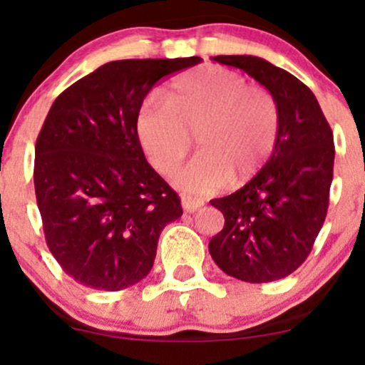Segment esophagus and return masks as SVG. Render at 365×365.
Returning <instances> with one entry per match:
<instances>
[{
    "label": "esophagus",
    "instance_id": "34e87169",
    "mask_svg": "<svg viewBox=\"0 0 365 365\" xmlns=\"http://www.w3.org/2000/svg\"><path fill=\"white\" fill-rule=\"evenodd\" d=\"M202 206H204L202 199H190V197H183L182 199V207H183V211H187V212H194Z\"/></svg>",
    "mask_w": 365,
    "mask_h": 365
}]
</instances>
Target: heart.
Returning a JSON list of instances; mask_svg holds the SVG:
<instances>
[{
	"instance_id": "b5f03b06",
	"label": "heart",
	"mask_w": 365,
	"mask_h": 365,
	"mask_svg": "<svg viewBox=\"0 0 365 365\" xmlns=\"http://www.w3.org/2000/svg\"><path fill=\"white\" fill-rule=\"evenodd\" d=\"M166 101L145 99L135 118L137 137L150 165L170 175L192 148L200 153L175 177V187L204 197L232 180L252 178L273 153L279 130L278 103L269 91L249 86L245 77L207 65L178 75Z\"/></svg>"
}]
</instances>
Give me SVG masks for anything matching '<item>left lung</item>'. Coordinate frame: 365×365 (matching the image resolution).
<instances>
[{
    "instance_id": "obj_1",
    "label": "left lung",
    "mask_w": 365,
    "mask_h": 365,
    "mask_svg": "<svg viewBox=\"0 0 365 365\" xmlns=\"http://www.w3.org/2000/svg\"><path fill=\"white\" fill-rule=\"evenodd\" d=\"M212 60L244 70L278 103L273 154L240 190L211 200L225 226L209 242L226 274L269 283L302 266L319 235L333 182V132L312 91L287 70L250 54Z\"/></svg>"
}]
</instances>
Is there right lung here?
Masks as SVG:
<instances>
[{"instance_id":"add662e5","label":"right lung","mask_w":365,"mask_h":365,"mask_svg":"<svg viewBox=\"0 0 365 365\" xmlns=\"http://www.w3.org/2000/svg\"><path fill=\"white\" fill-rule=\"evenodd\" d=\"M202 61L118 60L63 91L36 142L34 187L49 250L66 274L116 292L153 269L177 192L144 156L135 118L156 83Z\"/></svg>"}]
</instances>
